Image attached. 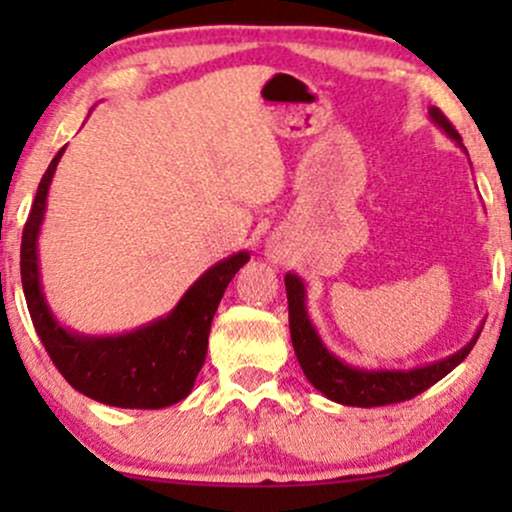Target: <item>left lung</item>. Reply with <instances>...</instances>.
<instances>
[{"mask_svg":"<svg viewBox=\"0 0 512 512\" xmlns=\"http://www.w3.org/2000/svg\"><path fill=\"white\" fill-rule=\"evenodd\" d=\"M428 117L438 129H443L445 137H450L460 149H464L462 137L457 129L450 125V120L440 113L438 108H428ZM286 298H289V327H291V342L296 351L298 363H301L305 378L317 392H322L332 402L344 404V407H385V404L404 402L421 392L436 385L440 378L457 368L467 358L472 346L477 344L479 330L469 339L462 349L455 354L440 358V361L426 363V366L416 368H361L351 366L342 361L327 349L322 337L317 334L313 320L308 315V305H305V284L298 274L289 272L284 276Z\"/></svg>","mask_w":512,"mask_h":512,"instance_id":"left-lung-1","label":"left lung"}]
</instances>
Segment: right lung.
I'll use <instances>...</instances> for the list:
<instances>
[{"instance_id": "add662e5", "label": "right lung", "mask_w": 512, "mask_h": 512, "mask_svg": "<svg viewBox=\"0 0 512 512\" xmlns=\"http://www.w3.org/2000/svg\"><path fill=\"white\" fill-rule=\"evenodd\" d=\"M64 149L57 151L40 180L21 238V284L35 332L64 380L86 397L122 409H163L178 404L195 387L207 358L211 320L223 291L250 260V252H233L226 260L211 264L168 315L137 330L84 334L64 327L45 298L38 257L50 182Z\"/></svg>"}]
</instances>
